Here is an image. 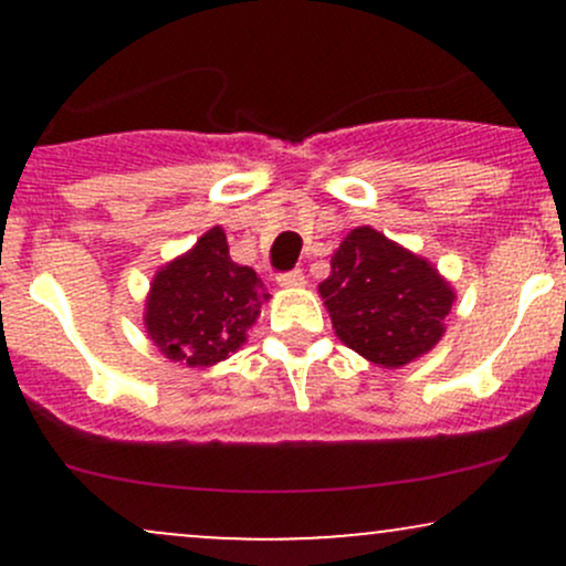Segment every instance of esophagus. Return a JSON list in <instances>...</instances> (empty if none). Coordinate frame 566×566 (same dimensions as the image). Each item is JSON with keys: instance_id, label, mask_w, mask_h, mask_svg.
<instances>
[{"instance_id": "obj_1", "label": "esophagus", "mask_w": 566, "mask_h": 566, "mask_svg": "<svg viewBox=\"0 0 566 566\" xmlns=\"http://www.w3.org/2000/svg\"><path fill=\"white\" fill-rule=\"evenodd\" d=\"M276 282H279V287L297 290V287H303V284H305V276H303V271H287V274H279Z\"/></svg>"}]
</instances>
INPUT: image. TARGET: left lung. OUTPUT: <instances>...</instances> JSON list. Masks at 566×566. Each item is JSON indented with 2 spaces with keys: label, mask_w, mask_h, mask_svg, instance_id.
<instances>
[{
  "label": "left lung",
  "mask_w": 566,
  "mask_h": 566,
  "mask_svg": "<svg viewBox=\"0 0 566 566\" xmlns=\"http://www.w3.org/2000/svg\"><path fill=\"white\" fill-rule=\"evenodd\" d=\"M319 284L337 340L382 369L426 356L444 337L454 287L428 258L373 226H356Z\"/></svg>",
  "instance_id": "obj_1"
}]
</instances>
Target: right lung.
<instances>
[{
	"instance_id": "obj_1",
	"label": "right lung",
	"mask_w": 566,
	"mask_h": 566,
	"mask_svg": "<svg viewBox=\"0 0 566 566\" xmlns=\"http://www.w3.org/2000/svg\"><path fill=\"white\" fill-rule=\"evenodd\" d=\"M269 301L261 276L231 261L226 231L212 226L154 274L143 327L175 365L216 367L244 346Z\"/></svg>"
}]
</instances>
